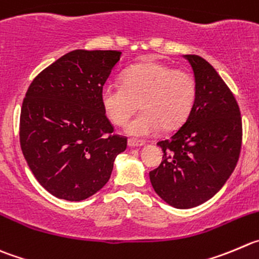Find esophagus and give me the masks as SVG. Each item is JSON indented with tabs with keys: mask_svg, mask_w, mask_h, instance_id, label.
I'll return each instance as SVG.
<instances>
[{
	"mask_svg": "<svg viewBox=\"0 0 259 259\" xmlns=\"http://www.w3.org/2000/svg\"><path fill=\"white\" fill-rule=\"evenodd\" d=\"M145 141L142 140H136V139H130L128 140V146L130 147H139V146H144Z\"/></svg>",
	"mask_w": 259,
	"mask_h": 259,
	"instance_id": "34e87169",
	"label": "esophagus"
}]
</instances>
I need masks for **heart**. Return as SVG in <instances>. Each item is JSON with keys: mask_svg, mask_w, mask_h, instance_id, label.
<instances>
[{"mask_svg": "<svg viewBox=\"0 0 259 259\" xmlns=\"http://www.w3.org/2000/svg\"><path fill=\"white\" fill-rule=\"evenodd\" d=\"M197 98L193 73L173 68L157 61H142L123 72L122 83L109 82L102 88V105L115 125L127 123L142 108L127 132L132 136H149L161 125L174 130L188 118Z\"/></svg>", "mask_w": 259, "mask_h": 259, "instance_id": "b5f03b06", "label": "heart"}]
</instances>
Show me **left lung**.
<instances>
[{
    "label": "left lung",
    "mask_w": 259,
    "mask_h": 259,
    "mask_svg": "<svg viewBox=\"0 0 259 259\" xmlns=\"http://www.w3.org/2000/svg\"><path fill=\"white\" fill-rule=\"evenodd\" d=\"M197 81L193 109L162 149L159 168L150 171L155 192L177 208H191L215 196L234 171L240 155L242 115L235 97L215 68L186 54Z\"/></svg>",
    "instance_id": "obj_1"
}]
</instances>
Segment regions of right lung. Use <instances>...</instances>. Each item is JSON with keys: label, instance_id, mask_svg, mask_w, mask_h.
<instances>
[{"label": "right lung", "instance_id": "add662e5", "mask_svg": "<svg viewBox=\"0 0 259 259\" xmlns=\"http://www.w3.org/2000/svg\"><path fill=\"white\" fill-rule=\"evenodd\" d=\"M118 51L76 49L31 81L20 114V146L36 181L51 194L81 201L107 184L127 137L102 105V88Z\"/></svg>", "mask_w": 259, "mask_h": 259}]
</instances>
